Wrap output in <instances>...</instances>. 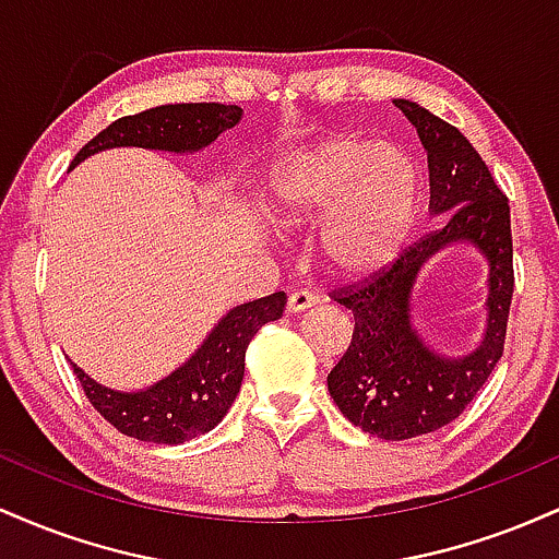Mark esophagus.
Masks as SVG:
<instances>
[{
    "mask_svg": "<svg viewBox=\"0 0 559 559\" xmlns=\"http://www.w3.org/2000/svg\"><path fill=\"white\" fill-rule=\"evenodd\" d=\"M310 307H316V294H310V292H294L292 297H288L286 310L294 316V312H305V310H310Z\"/></svg>",
    "mask_w": 559,
    "mask_h": 559,
    "instance_id": "1",
    "label": "esophagus"
}]
</instances>
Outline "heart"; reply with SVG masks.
<instances>
[{
  "mask_svg": "<svg viewBox=\"0 0 559 559\" xmlns=\"http://www.w3.org/2000/svg\"><path fill=\"white\" fill-rule=\"evenodd\" d=\"M423 194L420 163L404 146L333 133L275 159L265 213L278 228L320 226L329 271L344 281H368L407 252Z\"/></svg>",
  "mask_w": 559,
  "mask_h": 559,
  "instance_id": "obj_1",
  "label": "heart"
}]
</instances>
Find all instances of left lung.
<instances>
[{"instance_id": "left-lung-1", "label": "left lung", "mask_w": 559, "mask_h": 559, "mask_svg": "<svg viewBox=\"0 0 559 559\" xmlns=\"http://www.w3.org/2000/svg\"><path fill=\"white\" fill-rule=\"evenodd\" d=\"M418 128L428 152L431 217L439 230L420 239L386 273L349 288L336 301L355 316L346 355L329 373L333 402L349 423L386 441L447 426L473 402L504 349L512 301L510 204L473 144L418 102L394 99ZM471 246L487 265L485 329L473 350L454 356L421 336L414 323V286L436 253Z\"/></svg>"}]
</instances>
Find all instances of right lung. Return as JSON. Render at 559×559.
Wrapping results in <instances>:
<instances>
[{"mask_svg":"<svg viewBox=\"0 0 559 559\" xmlns=\"http://www.w3.org/2000/svg\"><path fill=\"white\" fill-rule=\"evenodd\" d=\"M243 110L236 105L217 102H191V105H163L139 115L115 120L105 131L96 133L75 155L73 165L99 152L118 146H141L168 155H197L207 150L228 128L239 126ZM286 294L230 307L202 344L186 360L144 389H112L83 373L75 362L88 402L96 413L110 420L120 433L152 444H183L197 436L213 431L226 418L243 381V352L262 325L284 316Z\"/></svg>","mask_w":559,"mask_h":559,"instance_id":"add662e5","label":"right lung"}]
</instances>
